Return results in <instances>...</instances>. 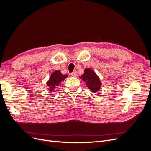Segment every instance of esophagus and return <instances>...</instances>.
Wrapping results in <instances>:
<instances>
[{
    "label": "esophagus",
    "instance_id": "1",
    "mask_svg": "<svg viewBox=\"0 0 151 151\" xmlns=\"http://www.w3.org/2000/svg\"><path fill=\"white\" fill-rule=\"evenodd\" d=\"M71 76H72V77H77V72L74 71V72H72V73H71Z\"/></svg>",
    "mask_w": 151,
    "mask_h": 151
}]
</instances>
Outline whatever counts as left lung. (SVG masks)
I'll return each instance as SVG.
<instances>
[{"instance_id":"left-lung-1","label":"left lung","mask_w":151,"mask_h":151,"mask_svg":"<svg viewBox=\"0 0 151 151\" xmlns=\"http://www.w3.org/2000/svg\"><path fill=\"white\" fill-rule=\"evenodd\" d=\"M80 78L86 82V86L93 93H96L101 88V83L99 77L93 70L86 68Z\"/></svg>"}]
</instances>
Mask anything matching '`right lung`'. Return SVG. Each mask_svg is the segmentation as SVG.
I'll use <instances>...</instances> for the list:
<instances>
[{"mask_svg":"<svg viewBox=\"0 0 151 151\" xmlns=\"http://www.w3.org/2000/svg\"><path fill=\"white\" fill-rule=\"evenodd\" d=\"M68 77L67 74L63 75L60 70L54 71L50 76L49 80L47 81V85L50 91H53L56 87L60 85V83Z\"/></svg>","mask_w":151,"mask_h":151,"instance_id":"1","label":"right lung"}]
</instances>
